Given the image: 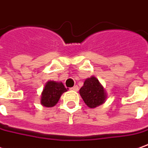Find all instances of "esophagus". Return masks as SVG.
<instances>
[{"mask_svg":"<svg viewBox=\"0 0 148 148\" xmlns=\"http://www.w3.org/2000/svg\"><path fill=\"white\" fill-rule=\"evenodd\" d=\"M71 90H74V91H77V90H78V86H74V87L71 88Z\"/></svg>","mask_w":148,"mask_h":148,"instance_id":"1","label":"esophagus"}]
</instances>
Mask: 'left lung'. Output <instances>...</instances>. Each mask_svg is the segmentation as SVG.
<instances>
[{
	"label": "left lung",
	"instance_id": "left-lung-1",
	"mask_svg": "<svg viewBox=\"0 0 148 148\" xmlns=\"http://www.w3.org/2000/svg\"><path fill=\"white\" fill-rule=\"evenodd\" d=\"M79 94L84 103L90 108H95L104 103L106 93L99 81L94 76L86 79L79 90Z\"/></svg>",
	"mask_w": 148,
	"mask_h": 148
}]
</instances>
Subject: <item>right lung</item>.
Returning <instances> with one entry per match:
<instances>
[{
    "instance_id": "right-lung-1",
    "label": "right lung",
    "mask_w": 148,
    "mask_h": 148,
    "mask_svg": "<svg viewBox=\"0 0 148 148\" xmlns=\"http://www.w3.org/2000/svg\"><path fill=\"white\" fill-rule=\"evenodd\" d=\"M66 91H67V89L64 86L62 82H47L42 93L41 104L45 107L55 106L60 99V97Z\"/></svg>"
}]
</instances>
